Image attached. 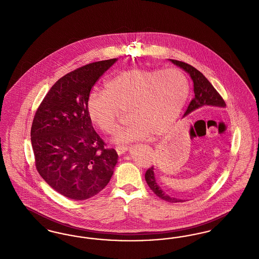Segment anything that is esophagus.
Here are the masks:
<instances>
[{
    "label": "esophagus",
    "mask_w": 259,
    "mask_h": 259,
    "mask_svg": "<svg viewBox=\"0 0 259 259\" xmlns=\"http://www.w3.org/2000/svg\"><path fill=\"white\" fill-rule=\"evenodd\" d=\"M115 150L118 154H123L125 151L128 150V148H127V146H118L115 148Z\"/></svg>",
    "instance_id": "1"
}]
</instances>
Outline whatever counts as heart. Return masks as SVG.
<instances>
[{
	"mask_svg": "<svg viewBox=\"0 0 259 259\" xmlns=\"http://www.w3.org/2000/svg\"><path fill=\"white\" fill-rule=\"evenodd\" d=\"M188 93V79L179 69H133L113 76L106 92L91 93L87 111L107 134L118 130L127 111L129 121L113 138L116 144H126L163 133L179 116Z\"/></svg>",
	"mask_w": 259,
	"mask_h": 259,
	"instance_id": "heart-1",
	"label": "heart"
}]
</instances>
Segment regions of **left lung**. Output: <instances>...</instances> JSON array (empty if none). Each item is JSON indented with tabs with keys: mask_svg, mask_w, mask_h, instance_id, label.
Here are the masks:
<instances>
[{
	"mask_svg": "<svg viewBox=\"0 0 259 259\" xmlns=\"http://www.w3.org/2000/svg\"><path fill=\"white\" fill-rule=\"evenodd\" d=\"M170 61L174 63L175 65L179 66L183 70H185L186 73L190 75L192 81H193V87H194V98L191 100L189 103L187 110L185 112V115L192 112L199 108L205 107V106H210V107H218V108H224L226 107V104L224 100L222 99L220 93L214 89V87L210 84L209 80L206 78V76L199 72L197 69L192 67L191 65L185 63V62L178 61V60H172L170 59ZM153 167L148 168L146 172V181L150 189L154 192L155 195L161 198L162 200L171 202V203H178L182 202V200L177 199V198L171 197L165 192L162 191L160 186L156 183L155 177H154V171Z\"/></svg>",
	"mask_w": 259,
	"mask_h": 259,
	"instance_id": "1",
	"label": "left lung"
}]
</instances>
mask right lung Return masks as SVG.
Returning <instances> with one entry per match:
<instances>
[{"label":"right lung","instance_id":"obj_1","mask_svg":"<svg viewBox=\"0 0 259 259\" xmlns=\"http://www.w3.org/2000/svg\"><path fill=\"white\" fill-rule=\"evenodd\" d=\"M116 58L94 62L65 74L35 113L31 142L40 177L73 200L95 196L109 184L117 153L106 148L87 111L90 91Z\"/></svg>","mask_w":259,"mask_h":259}]
</instances>
